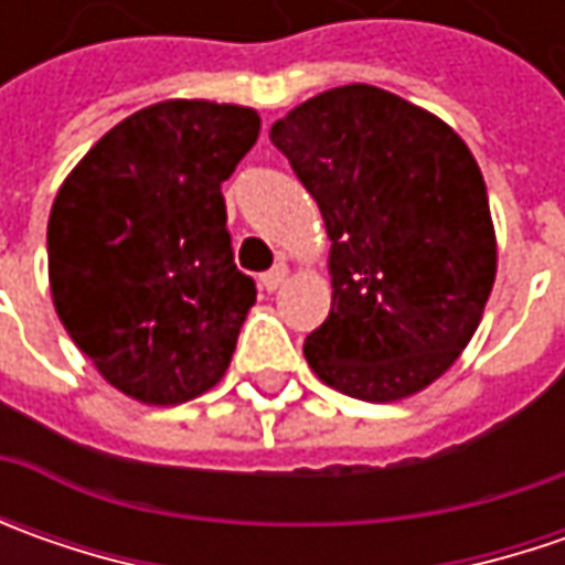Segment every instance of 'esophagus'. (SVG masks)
<instances>
[{
  "instance_id": "34e87169",
  "label": "esophagus",
  "mask_w": 565,
  "mask_h": 565,
  "mask_svg": "<svg viewBox=\"0 0 565 565\" xmlns=\"http://www.w3.org/2000/svg\"><path fill=\"white\" fill-rule=\"evenodd\" d=\"M286 279H289V267H286V264H276L270 273H264V276H260V286H264L267 292H276V289H282V286H286Z\"/></svg>"
}]
</instances>
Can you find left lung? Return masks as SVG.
Wrapping results in <instances>:
<instances>
[{"label":"left lung","instance_id":"left-lung-1","mask_svg":"<svg viewBox=\"0 0 565 565\" xmlns=\"http://www.w3.org/2000/svg\"><path fill=\"white\" fill-rule=\"evenodd\" d=\"M330 235L317 377L364 402L418 396L462 355L497 279L488 188L434 113L371 84L323 90L270 128Z\"/></svg>","mask_w":565,"mask_h":565}]
</instances>
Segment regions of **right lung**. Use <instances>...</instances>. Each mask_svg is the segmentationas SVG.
<instances>
[{"label":"right lung","instance_id":"1","mask_svg":"<svg viewBox=\"0 0 565 565\" xmlns=\"http://www.w3.org/2000/svg\"><path fill=\"white\" fill-rule=\"evenodd\" d=\"M257 135L250 106L163 99L109 128L55 191V315L128 399L182 405L228 371L257 289L235 270L220 185Z\"/></svg>","mask_w":565,"mask_h":565}]
</instances>
